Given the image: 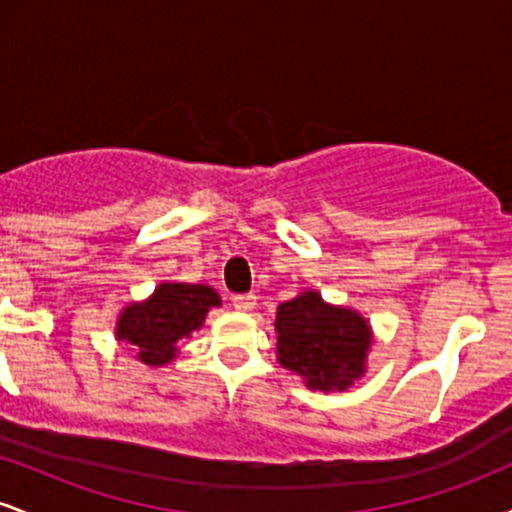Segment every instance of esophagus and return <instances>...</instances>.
Returning a JSON list of instances; mask_svg holds the SVG:
<instances>
[{"label":"esophagus","instance_id":"esophagus-1","mask_svg":"<svg viewBox=\"0 0 512 512\" xmlns=\"http://www.w3.org/2000/svg\"><path fill=\"white\" fill-rule=\"evenodd\" d=\"M231 303L238 313H250V310L257 305V296L255 293H238V296L231 298Z\"/></svg>","mask_w":512,"mask_h":512}]
</instances>
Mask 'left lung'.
I'll return each mask as SVG.
<instances>
[{"instance_id":"obj_1","label":"left lung","mask_w":512,"mask_h":512,"mask_svg":"<svg viewBox=\"0 0 512 512\" xmlns=\"http://www.w3.org/2000/svg\"><path fill=\"white\" fill-rule=\"evenodd\" d=\"M276 361L308 390L344 392L363 378L373 346V327L356 308L327 303L303 289L276 308Z\"/></svg>"}]
</instances>
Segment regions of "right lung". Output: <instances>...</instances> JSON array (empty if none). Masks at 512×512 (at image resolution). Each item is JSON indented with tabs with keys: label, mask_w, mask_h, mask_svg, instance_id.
Here are the masks:
<instances>
[{
	"label": "right lung",
	"mask_w": 512,
	"mask_h": 512,
	"mask_svg": "<svg viewBox=\"0 0 512 512\" xmlns=\"http://www.w3.org/2000/svg\"><path fill=\"white\" fill-rule=\"evenodd\" d=\"M211 308H221V296L209 284L161 281L149 298L120 310L115 339L132 344L144 366L163 368L178 358L182 339L202 330Z\"/></svg>",
	"instance_id": "obj_1"
}]
</instances>
